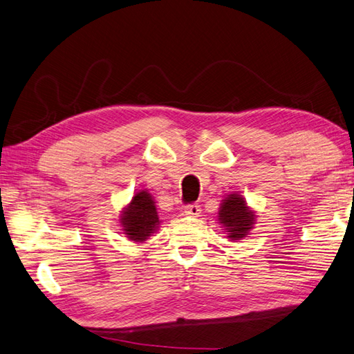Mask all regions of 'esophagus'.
<instances>
[{
  "instance_id": "1",
  "label": "esophagus",
  "mask_w": 354,
  "mask_h": 354,
  "mask_svg": "<svg viewBox=\"0 0 354 354\" xmlns=\"http://www.w3.org/2000/svg\"><path fill=\"white\" fill-rule=\"evenodd\" d=\"M201 214L200 204H187L185 207V215L187 216H198Z\"/></svg>"
}]
</instances>
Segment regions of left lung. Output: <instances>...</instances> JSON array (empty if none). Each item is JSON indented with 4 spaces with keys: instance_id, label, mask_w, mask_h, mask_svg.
Returning a JSON list of instances; mask_svg holds the SVG:
<instances>
[{
    "instance_id": "8db88e82",
    "label": "left lung",
    "mask_w": 354,
    "mask_h": 354,
    "mask_svg": "<svg viewBox=\"0 0 354 354\" xmlns=\"http://www.w3.org/2000/svg\"><path fill=\"white\" fill-rule=\"evenodd\" d=\"M218 219L223 224L224 230L232 241H239L245 238L248 232L253 229L254 212L250 210L242 195L229 194L223 200L218 212Z\"/></svg>"
}]
</instances>
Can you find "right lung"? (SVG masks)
<instances>
[{
  "label": "right lung",
  "instance_id": "obj_1",
  "mask_svg": "<svg viewBox=\"0 0 354 354\" xmlns=\"http://www.w3.org/2000/svg\"><path fill=\"white\" fill-rule=\"evenodd\" d=\"M120 223L130 241L144 242L150 238L160 224L151 195L147 191L133 195L129 206L122 210Z\"/></svg>",
  "mask_w": 354,
  "mask_h": 354
}]
</instances>
